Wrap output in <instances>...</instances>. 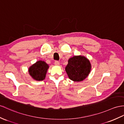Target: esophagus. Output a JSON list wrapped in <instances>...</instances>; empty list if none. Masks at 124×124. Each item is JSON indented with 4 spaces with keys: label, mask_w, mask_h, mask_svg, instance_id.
<instances>
[{
    "label": "esophagus",
    "mask_w": 124,
    "mask_h": 124,
    "mask_svg": "<svg viewBox=\"0 0 124 124\" xmlns=\"http://www.w3.org/2000/svg\"><path fill=\"white\" fill-rule=\"evenodd\" d=\"M55 65L56 66H59V62L58 61H55Z\"/></svg>",
    "instance_id": "1"
}]
</instances>
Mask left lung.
<instances>
[{
  "label": "left lung",
  "instance_id": "left-lung-1",
  "mask_svg": "<svg viewBox=\"0 0 124 124\" xmlns=\"http://www.w3.org/2000/svg\"><path fill=\"white\" fill-rule=\"evenodd\" d=\"M89 60L81 55L74 56L68 60L65 71L70 80L79 82L85 79L91 71Z\"/></svg>",
  "mask_w": 124,
  "mask_h": 124
}]
</instances>
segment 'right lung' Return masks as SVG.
Returning <instances> with one entry per match:
<instances>
[{"label": "right lung", "instance_id": "1", "mask_svg": "<svg viewBox=\"0 0 124 124\" xmlns=\"http://www.w3.org/2000/svg\"><path fill=\"white\" fill-rule=\"evenodd\" d=\"M49 67V65L44 60H38L29 67V74L34 80L42 81L45 79Z\"/></svg>", "mask_w": 124, "mask_h": 124}]
</instances>
